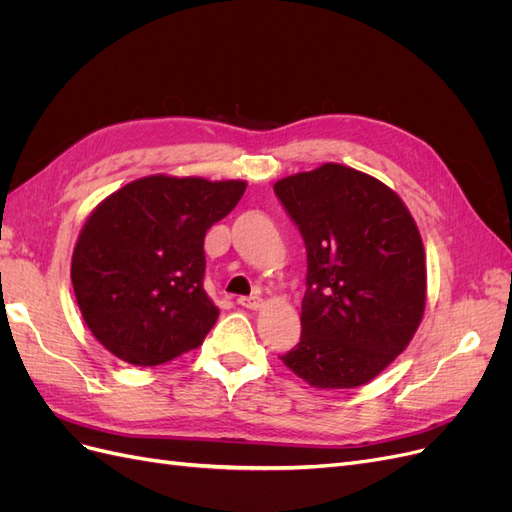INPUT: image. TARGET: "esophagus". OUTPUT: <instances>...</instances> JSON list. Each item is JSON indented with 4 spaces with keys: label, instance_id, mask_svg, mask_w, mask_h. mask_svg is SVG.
Returning <instances> with one entry per match:
<instances>
[{
    "label": "esophagus",
    "instance_id": "34e87169",
    "mask_svg": "<svg viewBox=\"0 0 512 512\" xmlns=\"http://www.w3.org/2000/svg\"><path fill=\"white\" fill-rule=\"evenodd\" d=\"M237 303H239L241 307H247V309H258V307L262 305V299L256 297V294H254V297H239Z\"/></svg>",
    "mask_w": 512,
    "mask_h": 512
}]
</instances>
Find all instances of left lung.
Here are the masks:
<instances>
[{"label": "left lung", "mask_w": 512, "mask_h": 512, "mask_svg": "<svg viewBox=\"0 0 512 512\" xmlns=\"http://www.w3.org/2000/svg\"><path fill=\"white\" fill-rule=\"evenodd\" d=\"M307 275L301 339L282 361L316 389H354L406 350L425 312V250L401 198L342 164L277 181Z\"/></svg>", "instance_id": "left-lung-1"}]
</instances>
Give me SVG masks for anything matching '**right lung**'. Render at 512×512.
Instances as JSON below:
<instances>
[{
  "instance_id": "1",
  "label": "right lung",
  "mask_w": 512,
  "mask_h": 512,
  "mask_svg": "<svg viewBox=\"0 0 512 512\" xmlns=\"http://www.w3.org/2000/svg\"><path fill=\"white\" fill-rule=\"evenodd\" d=\"M245 181L153 175L108 196L72 254L76 303L117 359L153 367L203 344L220 316L205 292V235Z\"/></svg>"
}]
</instances>
